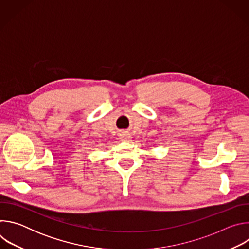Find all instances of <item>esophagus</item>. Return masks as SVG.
<instances>
[{
  "instance_id": "obj_1",
  "label": "esophagus",
  "mask_w": 249,
  "mask_h": 249,
  "mask_svg": "<svg viewBox=\"0 0 249 249\" xmlns=\"http://www.w3.org/2000/svg\"><path fill=\"white\" fill-rule=\"evenodd\" d=\"M131 135L129 134V133H126V132H123V133H121L120 134V139L122 140V141H130L131 140Z\"/></svg>"
}]
</instances>
